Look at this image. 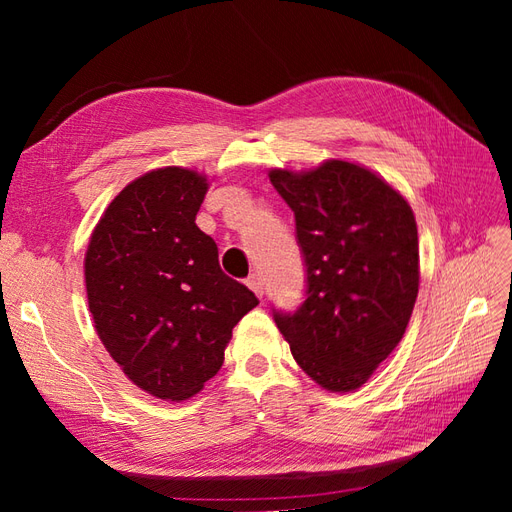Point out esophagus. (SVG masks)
Wrapping results in <instances>:
<instances>
[{
	"label": "esophagus",
	"mask_w": 512,
	"mask_h": 512,
	"mask_svg": "<svg viewBox=\"0 0 512 512\" xmlns=\"http://www.w3.org/2000/svg\"><path fill=\"white\" fill-rule=\"evenodd\" d=\"M247 286H250L258 297H262V277H260V273H252L250 277H247Z\"/></svg>",
	"instance_id": "34e87169"
}]
</instances>
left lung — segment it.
Wrapping results in <instances>:
<instances>
[{
    "instance_id": "left-lung-1",
    "label": "left lung",
    "mask_w": 512,
    "mask_h": 512,
    "mask_svg": "<svg viewBox=\"0 0 512 512\" xmlns=\"http://www.w3.org/2000/svg\"><path fill=\"white\" fill-rule=\"evenodd\" d=\"M297 222L305 301L273 309L294 361L322 389H359L406 333L418 294V232L406 198L369 168L329 160L269 173Z\"/></svg>"
}]
</instances>
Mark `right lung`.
I'll return each instance as SVG.
<instances>
[{
    "mask_svg": "<svg viewBox=\"0 0 512 512\" xmlns=\"http://www.w3.org/2000/svg\"><path fill=\"white\" fill-rule=\"evenodd\" d=\"M207 190L196 170H151L106 207L85 254L104 348L138 389L166 401L196 395L218 374L232 329L258 305L196 226Z\"/></svg>",
    "mask_w": 512,
    "mask_h": 512,
    "instance_id": "1",
    "label": "right lung"
}]
</instances>
